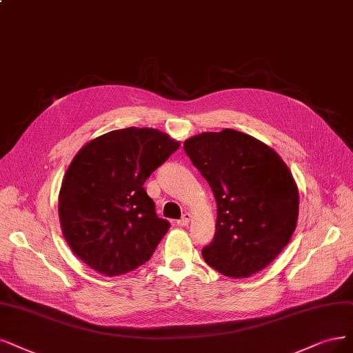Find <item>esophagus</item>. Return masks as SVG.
Instances as JSON below:
<instances>
[{"label":"esophagus","instance_id":"obj_1","mask_svg":"<svg viewBox=\"0 0 353 353\" xmlns=\"http://www.w3.org/2000/svg\"><path fill=\"white\" fill-rule=\"evenodd\" d=\"M190 221V214H183V216H181L179 221H177V225L180 227H186L189 224Z\"/></svg>","mask_w":353,"mask_h":353}]
</instances>
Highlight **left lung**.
<instances>
[{
    "label": "left lung",
    "mask_w": 353,
    "mask_h": 353,
    "mask_svg": "<svg viewBox=\"0 0 353 353\" xmlns=\"http://www.w3.org/2000/svg\"><path fill=\"white\" fill-rule=\"evenodd\" d=\"M183 148L216 201L205 262L236 279L265 269L296 227L299 199L290 168L266 143L234 129L194 135Z\"/></svg>",
    "instance_id": "1"
}]
</instances>
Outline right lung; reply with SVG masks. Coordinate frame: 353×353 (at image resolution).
Listing matches in <instances>:
<instances>
[{"instance_id": "obj_1", "label": "right lung", "mask_w": 353, "mask_h": 353, "mask_svg": "<svg viewBox=\"0 0 353 353\" xmlns=\"http://www.w3.org/2000/svg\"><path fill=\"white\" fill-rule=\"evenodd\" d=\"M180 142L151 128L104 134L78 151L62 180L59 219L75 256L106 276L148 262L170 228L143 183Z\"/></svg>"}]
</instances>
